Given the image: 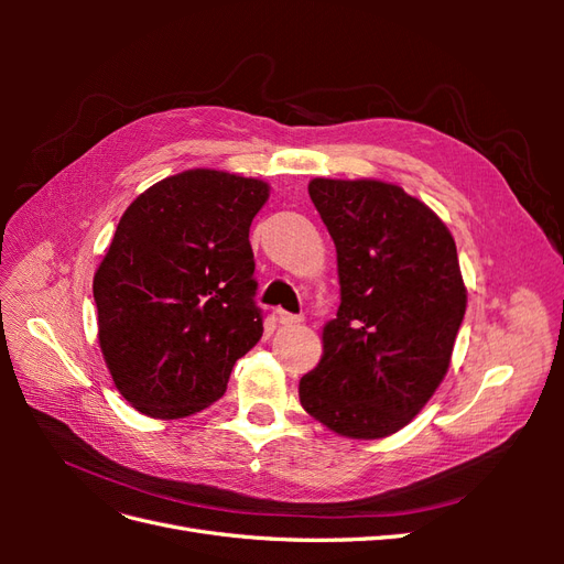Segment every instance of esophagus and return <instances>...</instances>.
I'll use <instances>...</instances> for the list:
<instances>
[{"label": "esophagus", "instance_id": "34e87169", "mask_svg": "<svg viewBox=\"0 0 564 564\" xmlns=\"http://www.w3.org/2000/svg\"><path fill=\"white\" fill-rule=\"evenodd\" d=\"M278 319H280V324H284V327H294V324H301V322H303V315H292V313L280 311V313H278Z\"/></svg>", "mask_w": 564, "mask_h": 564}]
</instances>
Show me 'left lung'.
<instances>
[{
	"instance_id": "left-lung-1",
	"label": "left lung",
	"mask_w": 564,
	"mask_h": 564,
	"mask_svg": "<svg viewBox=\"0 0 564 564\" xmlns=\"http://www.w3.org/2000/svg\"><path fill=\"white\" fill-rule=\"evenodd\" d=\"M340 305L322 357L299 383L305 412L352 440H381L412 421L452 362L468 292L442 218L400 185L313 178Z\"/></svg>"
}]
</instances>
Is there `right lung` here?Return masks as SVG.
<instances>
[{"label":"right lung","instance_id":"obj_1","mask_svg":"<svg viewBox=\"0 0 564 564\" xmlns=\"http://www.w3.org/2000/svg\"><path fill=\"white\" fill-rule=\"evenodd\" d=\"M261 178L187 169L135 197L94 275L98 346L122 398L183 419L226 392L263 334L249 228Z\"/></svg>","mask_w":564,"mask_h":564}]
</instances>
